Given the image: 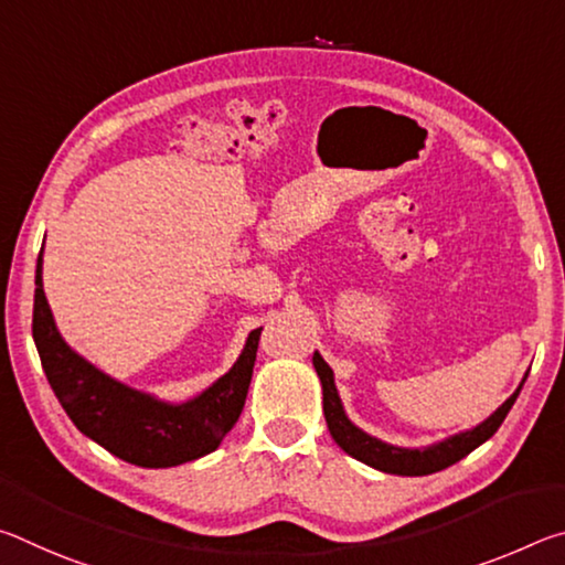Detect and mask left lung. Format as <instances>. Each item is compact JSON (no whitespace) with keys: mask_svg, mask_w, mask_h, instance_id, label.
Instances as JSON below:
<instances>
[{"mask_svg":"<svg viewBox=\"0 0 565 565\" xmlns=\"http://www.w3.org/2000/svg\"><path fill=\"white\" fill-rule=\"evenodd\" d=\"M313 369H317V374L321 379L323 416H327L333 441H337L349 456L356 458V461L366 463L371 468H379V471L384 473H396V476H428V473L444 471V468L461 461V458H466L483 441H489V438L499 431L503 418L509 416V411L515 404V398H519L525 381L523 379L521 386L511 394V398H505L503 404L483 420V424H478L476 428H471V431L456 434L451 438H446V441H438L426 448H401V446L379 441V438L369 436L366 431H361L359 426L351 424L347 411L341 406L337 384H333V371L329 369V363L321 359L319 351L313 353Z\"/></svg>","mask_w":565,"mask_h":565,"instance_id":"1","label":"left lung"}]
</instances>
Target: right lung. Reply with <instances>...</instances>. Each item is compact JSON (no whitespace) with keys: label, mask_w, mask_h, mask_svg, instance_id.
<instances>
[{"label":"right lung","mask_w":565,"mask_h":565,"mask_svg":"<svg viewBox=\"0 0 565 565\" xmlns=\"http://www.w3.org/2000/svg\"><path fill=\"white\" fill-rule=\"evenodd\" d=\"M32 337L46 381L84 436L145 468H169L212 454L242 416L262 329L248 333L242 356L218 381L184 404H167L119 384L66 347L56 331L36 259Z\"/></svg>","instance_id":"add662e5"}]
</instances>
